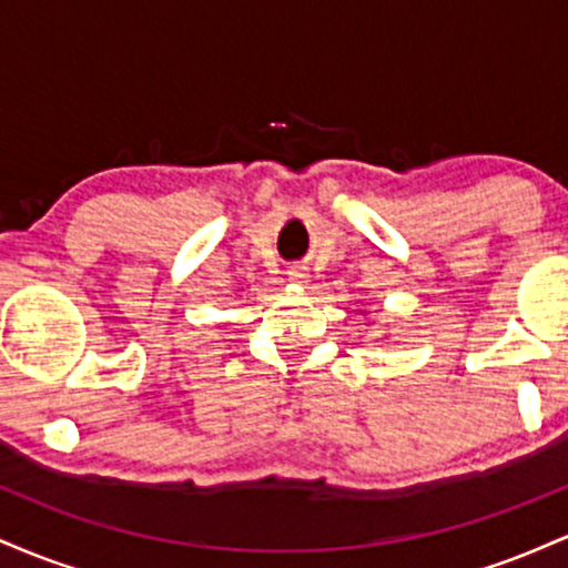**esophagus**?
Returning a JSON list of instances; mask_svg holds the SVG:
<instances>
[{
    "mask_svg": "<svg viewBox=\"0 0 568 568\" xmlns=\"http://www.w3.org/2000/svg\"><path fill=\"white\" fill-rule=\"evenodd\" d=\"M288 277L296 280V283H304V280H306V266H291Z\"/></svg>",
    "mask_w": 568,
    "mask_h": 568,
    "instance_id": "1",
    "label": "esophagus"
}]
</instances>
